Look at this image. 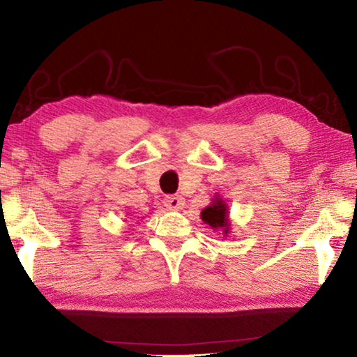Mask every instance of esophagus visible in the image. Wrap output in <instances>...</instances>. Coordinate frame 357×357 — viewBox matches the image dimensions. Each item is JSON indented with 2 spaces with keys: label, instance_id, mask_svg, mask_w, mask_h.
Masks as SVG:
<instances>
[{
  "label": "esophagus",
  "instance_id": "1",
  "mask_svg": "<svg viewBox=\"0 0 357 357\" xmlns=\"http://www.w3.org/2000/svg\"><path fill=\"white\" fill-rule=\"evenodd\" d=\"M165 206L168 208V209H172V211H179V209H183L184 208V204H185V200L181 195H170V197H167L165 198Z\"/></svg>",
  "mask_w": 357,
  "mask_h": 357
}]
</instances>
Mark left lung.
Here are the masks:
<instances>
[{
    "instance_id": "1",
    "label": "left lung",
    "mask_w": 357,
    "mask_h": 357,
    "mask_svg": "<svg viewBox=\"0 0 357 357\" xmlns=\"http://www.w3.org/2000/svg\"><path fill=\"white\" fill-rule=\"evenodd\" d=\"M202 220L208 223L211 228L222 229L223 234H228L229 223H228V206L222 198L215 197V200L209 204L208 208L202 211Z\"/></svg>"
}]
</instances>
